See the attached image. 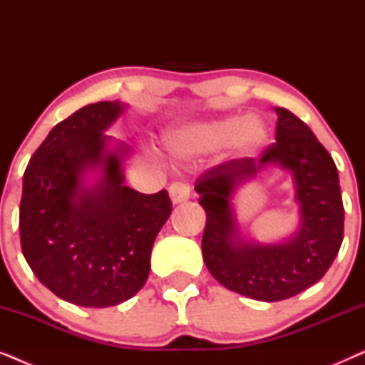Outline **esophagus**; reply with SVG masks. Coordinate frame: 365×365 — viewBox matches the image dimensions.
<instances>
[{
  "instance_id": "obj_1",
  "label": "esophagus",
  "mask_w": 365,
  "mask_h": 365,
  "mask_svg": "<svg viewBox=\"0 0 365 365\" xmlns=\"http://www.w3.org/2000/svg\"><path fill=\"white\" fill-rule=\"evenodd\" d=\"M169 196H171V201L174 204L186 202L191 197V187H189L187 182L176 181L169 186Z\"/></svg>"
}]
</instances>
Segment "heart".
<instances>
[{"label": "heart", "mask_w": 365, "mask_h": 365, "mask_svg": "<svg viewBox=\"0 0 365 365\" xmlns=\"http://www.w3.org/2000/svg\"><path fill=\"white\" fill-rule=\"evenodd\" d=\"M267 124L262 119L232 114L182 126L169 136V148L179 158H192L211 153L232 139L239 151L252 153L267 141Z\"/></svg>", "instance_id": "heart-1"}]
</instances>
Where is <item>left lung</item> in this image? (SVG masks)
Listing matches in <instances>:
<instances>
[{
	"mask_svg": "<svg viewBox=\"0 0 365 365\" xmlns=\"http://www.w3.org/2000/svg\"><path fill=\"white\" fill-rule=\"evenodd\" d=\"M276 143L261 158L217 164L201 174L196 191L206 211L202 257L217 282L256 301H284L316 284L336 259L344 239V206L336 163L296 114L276 108ZM266 163L293 173L302 204L298 232L282 245L264 247L238 239L230 197L239 182Z\"/></svg>",
	"mask_w": 365,
	"mask_h": 365,
	"instance_id": "8db88e82",
	"label": "left lung"
}]
</instances>
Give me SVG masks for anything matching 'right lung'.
<instances>
[{
    "instance_id": "right-lung-1",
    "label": "right lung",
    "mask_w": 365,
    "mask_h": 365,
    "mask_svg": "<svg viewBox=\"0 0 365 365\" xmlns=\"http://www.w3.org/2000/svg\"><path fill=\"white\" fill-rule=\"evenodd\" d=\"M118 101L88 104L58 123L23 176L19 237L39 282L64 301L111 307L131 299L151 269V249L173 211L166 189L143 194L124 186L121 144L103 134L123 113ZM101 167L94 187L83 173Z\"/></svg>"
}]
</instances>
